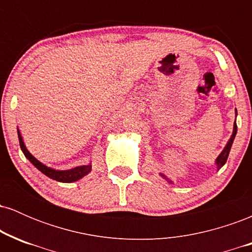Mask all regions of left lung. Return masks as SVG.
Segmentation results:
<instances>
[{
  "instance_id": "obj_1",
  "label": "left lung",
  "mask_w": 252,
  "mask_h": 252,
  "mask_svg": "<svg viewBox=\"0 0 252 252\" xmlns=\"http://www.w3.org/2000/svg\"><path fill=\"white\" fill-rule=\"evenodd\" d=\"M236 117H237V110H236ZM236 134H237V123L235 121V123H233V131H232V135H231L230 140H228V142L226 143V146H225V148L222 149V152L219 154L218 158H216V164H217V169H220L222 166H224L225 163H226V160H227V156L230 154V150H231V147H232V143H233V140H235L236 137ZM160 175L162 176L164 180H167L169 182V184H173L172 180H169L168 178H167L166 175L162 174V173H160Z\"/></svg>"
}]
</instances>
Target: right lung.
<instances>
[{
  "instance_id": "1",
  "label": "right lung",
  "mask_w": 252,
  "mask_h": 252,
  "mask_svg": "<svg viewBox=\"0 0 252 252\" xmlns=\"http://www.w3.org/2000/svg\"><path fill=\"white\" fill-rule=\"evenodd\" d=\"M17 135H19V142H20V147H21L22 153H24L26 158L31 161L34 166L36 167L40 172L43 173L48 178L53 179V180H57L59 182H74L79 179H82L83 176L88 175L90 172H91V163L89 164H84V166H78L74 167V168L71 169H66V170H58V169H53L51 167H47L46 164H43L42 162H40L39 160H36L33 155L28 152V149L26 148L24 140H22V136L20 134L19 129H17Z\"/></svg>"
}]
</instances>
